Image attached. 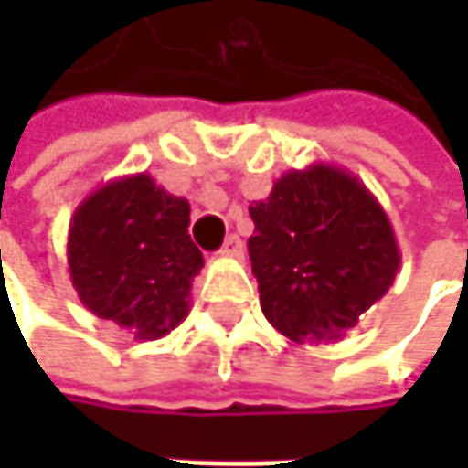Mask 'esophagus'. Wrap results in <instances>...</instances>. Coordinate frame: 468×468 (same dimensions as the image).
Returning a JSON list of instances; mask_svg holds the SVG:
<instances>
[{
    "label": "esophagus",
    "instance_id": "34e87169",
    "mask_svg": "<svg viewBox=\"0 0 468 468\" xmlns=\"http://www.w3.org/2000/svg\"><path fill=\"white\" fill-rule=\"evenodd\" d=\"M222 254L225 257H240L243 254V240L238 235H228L225 246H222Z\"/></svg>",
    "mask_w": 468,
    "mask_h": 468
}]
</instances>
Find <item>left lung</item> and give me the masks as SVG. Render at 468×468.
Masks as SVG:
<instances>
[{"mask_svg":"<svg viewBox=\"0 0 468 468\" xmlns=\"http://www.w3.org/2000/svg\"><path fill=\"white\" fill-rule=\"evenodd\" d=\"M251 271L271 325L295 344L338 341L393 287L401 251L366 184L314 162L249 206Z\"/></svg>","mask_w":468,"mask_h":468,"instance_id":"8db88e82","label":"left lung"}]
</instances>
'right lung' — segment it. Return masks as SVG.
Wrapping results in <instances>:
<instances>
[{
	"instance_id": "1",
	"label": "right lung",
	"mask_w": 468,
	"mask_h": 468,
	"mask_svg": "<svg viewBox=\"0 0 468 468\" xmlns=\"http://www.w3.org/2000/svg\"><path fill=\"white\" fill-rule=\"evenodd\" d=\"M189 203L148 173L113 178L72 214L67 265L80 303L138 341L167 335L189 314L203 254L189 238Z\"/></svg>"
}]
</instances>
